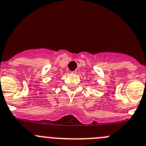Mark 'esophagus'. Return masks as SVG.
<instances>
[{"mask_svg":"<svg viewBox=\"0 0 146 146\" xmlns=\"http://www.w3.org/2000/svg\"><path fill=\"white\" fill-rule=\"evenodd\" d=\"M71 73H76V70H74V71H72Z\"/></svg>","mask_w":146,"mask_h":146,"instance_id":"obj_1","label":"esophagus"}]
</instances>
